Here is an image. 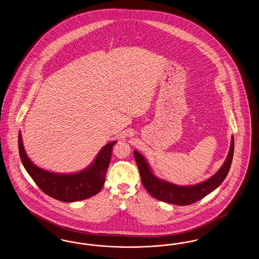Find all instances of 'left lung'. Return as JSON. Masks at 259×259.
Returning a JSON list of instances; mask_svg holds the SVG:
<instances>
[{"label": "left lung", "instance_id": "8db88e82", "mask_svg": "<svg viewBox=\"0 0 259 259\" xmlns=\"http://www.w3.org/2000/svg\"><path fill=\"white\" fill-rule=\"evenodd\" d=\"M233 152L234 138L232 137L229 152L224 165L214 176L207 179L206 181L194 186H178L159 179L152 174L144 156L136 150L134 151V156L136 163L139 167L143 185L152 197L164 202L185 206L195 203L201 198L206 197L208 194L213 192L222 184L229 171L233 158Z\"/></svg>", "mask_w": 259, "mask_h": 259}]
</instances>
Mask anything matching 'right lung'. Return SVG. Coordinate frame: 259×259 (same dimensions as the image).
Here are the masks:
<instances>
[{"instance_id": "right-lung-1", "label": "right lung", "mask_w": 259, "mask_h": 259, "mask_svg": "<svg viewBox=\"0 0 259 259\" xmlns=\"http://www.w3.org/2000/svg\"><path fill=\"white\" fill-rule=\"evenodd\" d=\"M116 142L109 143L100 150L93 165L72 175L53 174L35 166L26 154L22 136H18L21 161L35 184L49 197L64 202L87 199L98 194L105 183V176Z\"/></svg>"}]
</instances>
